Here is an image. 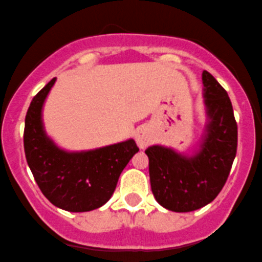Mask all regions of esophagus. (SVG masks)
<instances>
[{"label":"esophagus","instance_id":"34e87169","mask_svg":"<svg viewBox=\"0 0 262 262\" xmlns=\"http://www.w3.org/2000/svg\"><path fill=\"white\" fill-rule=\"evenodd\" d=\"M136 142L140 149H145L153 142V136H151L150 130L145 126H142L136 132Z\"/></svg>","mask_w":262,"mask_h":262}]
</instances>
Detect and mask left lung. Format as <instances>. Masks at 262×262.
I'll return each instance as SVG.
<instances>
[{"label": "left lung", "mask_w": 262, "mask_h": 262, "mask_svg": "<svg viewBox=\"0 0 262 262\" xmlns=\"http://www.w3.org/2000/svg\"><path fill=\"white\" fill-rule=\"evenodd\" d=\"M206 123L192 155L151 145L149 177L155 200L168 210L189 212L211 203L225 185L237 148V125L228 93L209 72H203Z\"/></svg>", "instance_id": "1"}]
</instances>
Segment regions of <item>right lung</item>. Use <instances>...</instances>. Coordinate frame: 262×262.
<instances>
[{"label": "right lung", "mask_w": 262, "mask_h": 262, "mask_svg": "<svg viewBox=\"0 0 262 262\" xmlns=\"http://www.w3.org/2000/svg\"><path fill=\"white\" fill-rule=\"evenodd\" d=\"M56 78L34 96L25 120V154L34 180L57 208L71 212L98 209L113 195L120 173L139 151L128 139L82 151L61 149L43 126L42 109Z\"/></svg>", "instance_id": "add662e5"}]
</instances>
